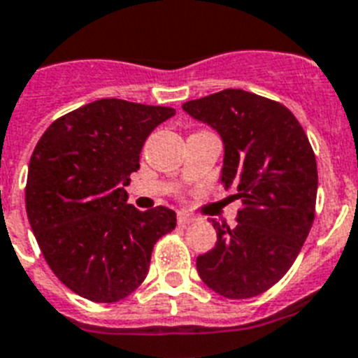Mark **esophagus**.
Masks as SVG:
<instances>
[{
	"label": "esophagus",
	"mask_w": 358,
	"mask_h": 358,
	"mask_svg": "<svg viewBox=\"0 0 358 358\" xmlns=\"http://www.w3.org/2000/svg\"><path fill=\"white\" fill-rule=\"evenodd\" d=\"M176 218H178V225H182V227H185V225L193 224L194 222V216L187 215V213H178V216H176Z\"/></svg>",
	"instance_id": "esophagus-1"
}]
</instances>
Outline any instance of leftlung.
Returning <instances> with one entry per match:
<instances>
[{
  "mask_svg": "<svg viewBox=\"0 0 358 358\" xmlns=\"http://www.w3.org/2000/svg\"><path fill=\"white\" fill-rule=\"evenodd\" d=\"M182 107L220 134L222 184L242 200L235 227L211 220L216 245L196 258L198 275L225 299L260 295L293 266L313 225V149L287 107L253 92L225 89Z\"/></svg>",
  "mask_w": 358,
  "mask_h": 358,
  "instance_id": "1",
  "label": "left lung"
}]
</instances>
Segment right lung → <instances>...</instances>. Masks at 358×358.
Returning a JSON list of instances; mask_svg holds the SVG:
<instances>
[{"label": "right lung", "instance_id": "1", "mask_svg": "<svg viewBox=\"0 0 358 358\" xmlns=\"http://www.w3.org/2000/svg\"><path fill=\"white\" fill-rule=\"evenodd\" d=\"M174 113L103 98L50 123L36 145L27 216L52 273L76 295L92 302L131 295L158 238L174 229L173 209L138 211L125 191L147 136Z\"/></svg>", "mask_w": 358, "mask_h": 358}]
</instances>
